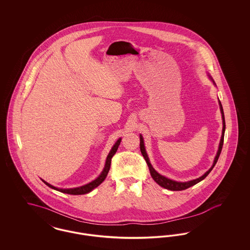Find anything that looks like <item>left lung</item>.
<instances>
[{
  "label": "left lung",
  "instance_id": "obj_1",
  "mask_svg": "<svg viewBox=\"0 0 250 250\" xmlns=\"http://www.w3.org/2000/svg\"><path fill=\"white\" fill-rule=\"evenodd\" d=\"M208 76H209V78H210V80L214 83V80L212 79V77L208 74ZM218 103H219V107H220V111H221V114H222V122H223V128H222V136H221V140H220V143H219V147H218V151H217V153H216V155H215V157H214V163H213V166L211 167L210 168H209V170H207L202 176L201 177H199V178L195 179V180H191V181H188V182H176V181H173V180H170V179L167 178L165 176H163V175H161V174H159L156 170H155V168L153 167V166L151 165V163H150V161H149V157H148V155H147V153H146V151H145V146H144V142H143V138L142 135H140V147H141V152H142V155H143V157H144V159H145V161H146V163H147V165L149 167V170H150V173H151V176H152V178L155 180V183H157L160 187H162V188H166V189H168V190H172V191H180V190H185V189H187V188H190L192 186H194V185H196V184H198L199 182H201L202 181L203 179L205 178L210 172H211V170L213 169V167H214V165L216 164V162H217V160H218V157H219V155H220V153H221V150H222V147H223V143H224V134H225V128H226V125H225V117H224V111H223V107H222V105H221V102L220 101H218Z\"/></svg>",
  "mask_w": 250,
  "mask_h": 250
}]
</instances>
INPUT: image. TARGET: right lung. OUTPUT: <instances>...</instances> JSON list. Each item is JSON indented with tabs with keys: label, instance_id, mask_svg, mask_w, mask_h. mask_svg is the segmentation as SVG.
<instances>
[{
	"label": "right lung",
	"instance_id": "1",
	"mask_svg": "<svg viewBox=\"0 0 250 250\" xmlns=\"http://www.w3.org/2000/svg\"><path fill=\"white\" fill-rule=\"evenodd\" d=\"M120 143H121V138L119 140L115 143V144L113 145V147L111 148L109 154L107 155V160H106V164L104 167V169L103 171L101 172V174L97 177V178L94 180L93 182L87 184V185H84L83 187H80V188H55L51 185H49L47 182H45L44 180H42L48 188H52V189H55V190L60 191V192H62V193H66V194H70V195H83V194H86V193H89L93 189H95V188H97L105 179L107 177V173H108V170H109V167H110V163H111V158L112 156L115 155V153L117 152V149L119 147Z\"/></svg>",
	"mask_w": 250,
	"mask_h": 250
}]
</instances>
